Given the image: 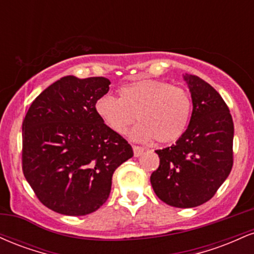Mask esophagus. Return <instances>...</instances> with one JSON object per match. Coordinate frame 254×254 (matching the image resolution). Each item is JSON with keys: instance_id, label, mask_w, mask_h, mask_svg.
Segmentation results:
<instances>
[{"instance_id": "esophagus-1", "label": "esophagus", "mask_w": 254, "mask_h": 254, "mask_svg": "<svg viewBox=\"0 0 254 254\" xmlns=\"http://www.w3.org/2000/svg\"><path fill=\"white\" fill-rule=\"evenodd\" d=\"M132 149H133V155H135L136 157L141 156L142 154H143V151H144L143 148H142V147H138V145H133Z\"/></svg>"}]
</instances>
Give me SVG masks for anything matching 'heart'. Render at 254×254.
Masks as SVG:
<instances>
[{
  "instance_id": "heart-1",
  "label": "heart",
  "mask_w": 254,
  "mask_h": 254,
  "mask_svg": "<svg viewBox=\"0 0 254 254\" xmlns=\"http://www.w3.org/2000/svg\"><path fill=\"white\" fill-rule=\"evenodd\" d=\"M191 111L192 103L186 90L156 80L125 84L119 89V99L104 95L95 104L99 118L113 132L124 135L136 118L139 124L130 131L131 138H154L161 144L176 142L183 136Z\"/></svg>"
}]
</instances>
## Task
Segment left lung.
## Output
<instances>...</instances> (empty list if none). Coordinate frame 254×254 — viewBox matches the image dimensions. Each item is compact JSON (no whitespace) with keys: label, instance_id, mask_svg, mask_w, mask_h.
I'll return each instance as SVG.
<instances>
[{"label":"left lung","instance_id":"1","mask_svg":"<svg viewBox=\"0 0 254 254\" xmlns=\"http://www.w3.org/2000/svg\"><path fill=\"white\" fill-rule=\"evenodd\" d=\"M192 99L188 129L171 147L156 150L150 176L156 196L171 206L193 208L216 193L233 166L234 124L222 97L196 75H183Z\"/></svg>","mask_w":254,"mask_h":254}]
</instances>
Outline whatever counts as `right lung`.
Returning <instances> with one entry per match:
<instances>
[{"label":"right lung","mask_w":254,"mask_h":254,"mask_svg":"<svg viewBox=\"0 0 254 254\" xmlns=\"http://www.w3.org/2000/svg\"><path fill=\"white\" fill-rule=\"evenodd\" d=\"M106 77L64 76L43 90L22 122V171L44 205L68 216L98 210L131 145L99 118Z\"/></svg>","instance_id":"add662e5"}]
</instances>
